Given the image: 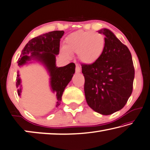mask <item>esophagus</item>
<instances>
[{
    "mask_svg": "<svg viewBox=\"0 0 150 150\" xmlns=\"http://www.w3.org/2000/svg\"><path fill=\"white\" fill-rule=\"evenodd\" d=\"M80 71H81V70H80V66L78 64H76V72L77 73H80Z\"/></svg>",
    "mask_w": 150,
    "mask_h": 150,
    "instance_id": "1",
    "label": "esophagus"
}]
</instances>
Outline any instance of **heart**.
Instances as JSON below:
<instances>
[{
	"mask_svg": "<svg viewBox=\"0 0 150 150\" xmlns=\"http://www.w3.org/2000/svg\"><path fill=\"white\" fill-rule=\"evenodd\" d=\"M104 36L91 31L74 32L66 38L60 52L68 59L77 54L78 60L86 65H92L99 60L104 52Z\"/></svg>",
	"mask_w": 150,
	"mask_h": 150,
	"instance_id": "b5f03b06",
	"label": "heart"
}]
</instances>
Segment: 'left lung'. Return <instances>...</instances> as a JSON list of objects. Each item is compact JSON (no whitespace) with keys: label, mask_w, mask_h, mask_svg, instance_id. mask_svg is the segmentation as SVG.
I'll return each instance as SVG.
<instances>
[{"label":"left lung","mask_w":150,"mask_h":150,"mask_svg":"<svg viewBox=\"0 0 150 150\" xmlns=\"http://www.w3.org/2000/svg\"><path fill=\"white\" fill-rule=\"evenodd\" d=\"M105 35V50L92 65H82L88 105L95 112L110 115L124 108L133 90L135 71L130 51L111 30Z\"/></svg>","instance_id":"8db88e82"}]
</instances>
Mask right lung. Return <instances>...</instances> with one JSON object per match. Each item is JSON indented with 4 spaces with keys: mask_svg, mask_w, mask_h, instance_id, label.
Returning a JSON list of instances; mask_svg holds the SVG:
<instances>
[{
    "mask_svg": "<svg viewBox=\"0 0 150 150\" xmlns=\"http://www.w3.org/2000/svg\"><path fill=\"white\" fill-rule=\"evenodd\" d=\"M64 34L63 30H55L31 39L22 50L21 58L17 62L19 67L32 62V60L40 62L45 66L50 76L51 91L56 94V107L60 104L64 90L72 80L76 67L74 63L63 67L56 65V56L59 54L60 38ZM16 84L18 94L21 96L23 88L18 71Z\"/></svg>",
    "mask_w": 150,
    "mask_h": 150,
    "instance_id": "add662e5",
    "label": "right lung"
}]
</instances>
